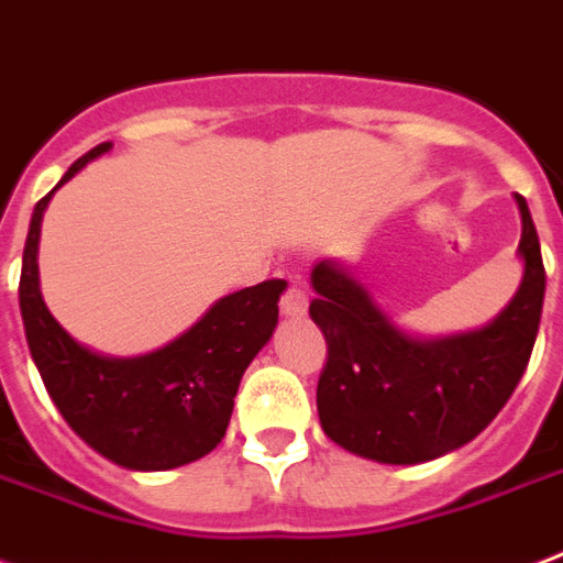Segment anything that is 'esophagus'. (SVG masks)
<instances>
[{
  "label": "esophagus",
  "mask_w": 563,
  "mask_h": 563,
  "mask_svg": "<svg viewBox=\"0 0 563 563\" xmlns=\"http://www.w3.org/2000/svg\"><path fill=\"white\" fill-rule=\"evenodd\" d=\"M307 307H310V295L303 289V283L289 280V286H286V291H283L280 298V310L286 312V316H303Z\"/></svg>",
  "instance_id": "1"
}]
</instances>
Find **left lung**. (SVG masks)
<instances>
[{"instance_id":"8db88e82","label":"left lung","mask_w":563,"mask_h":563,"mask_svg":"<svg viewBox=\"0 0 563 563\" xmlns=\"http://www.w3.org/2000/svg\"><path fill=\"white\" fill-rule=\"evenodd\" d=\"M517 298L490 328L416 342L389 324L345 268H312L310 316L328 339L316 405L324 434L380 463H422L470 443L520 384L538 339L547 268L526 197Z\"/></svg>"}]
</instances>
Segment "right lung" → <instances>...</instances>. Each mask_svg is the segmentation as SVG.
<instances>
[{
    "mask_svg": "<svg viewBox=\"0 0 563 563\" xmlns=\"http://www.w3.org/2000/svg\"><path fill=\"white\" fill-rule=\"evenodd\" d=\"M109 147L100 144L76 158L58 186ZM55 188L34 206L20 274L25 339L46 393L73 431L118 466L174 470L203 457L224 440L244 368L272 339L286 280L227 295L156 354L100 357L49 316L37 289L41 218Z\"/></svg>",
    "mask_w": 563,
    "mask_h": 563,
    "instance_id": "obj_1",
    "label": "right lung"
}]
</instances>
